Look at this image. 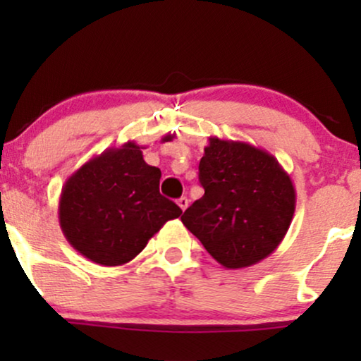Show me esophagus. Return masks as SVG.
<instances>
[{
  "instance_id": "34e87169",
  "label": "esophagus",
  "mask_w": 361,
  "mask_h": 361,
  "mask_svg": "<svg viewBox=\"0 0 361 361\" xmlns=\"http://www.w3.org/2000/svg\"><path fill=\"white\" fill-rule=\"evenodd\" d=\"M188 204H190V200H188V198H186V197L178 198V205H180V209L183 210V212H185L186 209H188Z\"/></svg>"
}]
</instances>
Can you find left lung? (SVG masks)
<instances>
[{
  "label": "left lung",
  "instance_id": "obj_1",
  "mask_svg": "<svg viewBox=\"0 0 361 361\" xmlns=\"http://www.w3.org/2000/svg\"><path fill=\"white\" fill-rule=\"evenodd\" d=\"M204 197L181 222L229 270L270 256L295 212V188L275 156L241 140L209 137L198 166Z\"/></svg>",
  "mask_w": 361,
  "mask_h": 361
}]
</instances>
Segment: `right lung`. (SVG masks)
I'll use <instances>...</instances> for the list:
<instances>
[{
    "mask_svg": "<svg viewBox=\"0 0 361 361\" xmlns=\"http://www.w3.org/2000/svg\"><path fill=\"white\" fill-rule=\"evenodd\" d=\"M173 140V135L161 139ZM128 140L91 157L62 186L59 226L80 255L103 267L134 259L181 209L159 193V168Z\"/></svg>",
    "mask_w": 361,
    "mask_h": 361,
    "instance_id": "right-lung-1",
    "label": "right lung"
}]
</instances>
